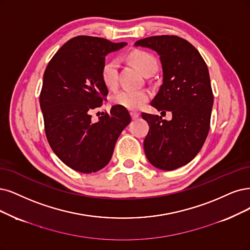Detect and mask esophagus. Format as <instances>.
Masks as SVG:
<instances>
[{
    "label": "esophagus",
    "mask_w": 250,
    "mask_h": 250,
    "mask_svg": "<svg viewBox=\"0 0 250 250\" xmlns=\"http://www.w3.org/2000/svg\"><path fill=\"white\" fill-rule=\"evenodd\" d=\"M139 115H140V113L135 112V111H132V112H131V116H132V118H133V119L138 118V117H139Z\"/></svg>",
    "instance_id": "esophagus-1"
}]
</instances>
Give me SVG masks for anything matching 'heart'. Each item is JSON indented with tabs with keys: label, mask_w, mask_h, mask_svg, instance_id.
I'll use <instances>...</instances> for the list:
<instances>
[{
	"label": "heart",
	"mask_w": 250,
	"mask_h": 250,
	"mask_svg": "<svg viewBox=\"0 0 250 250\" xmlns=\"http://www.w3.org/2000/svg\"><path fill=\"white\" fill-rule=\"evenodd\" d=\"M128 60L144 75L152 70H156V66H158L152 55L144 51H134L130 53ZM118 66L119 62L117 60H111L105 62L102 68V80L109 88H114L117 85ZM149 98L150 92L146 89H122L113 95L112 102L115 105L122 106L127 110H138L149 100Z\"/></svg>",
	"instance_id": "obj_1"
}]
</instances>
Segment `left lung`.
Instances as JSON below:
<instances>
[{"mask_svg": "<svg viewBox=\"0 0 250 250\" xmlns=\"http://www.w3.org/2000/svg\"><path fill=\"white\" fill-rule=\"evenodd\" d=\"M135 46L160 55L163 84L150 105L172 112L169 122L142 113L149 125L144 139L146 158L158 169H178L195 159L209 132L213 94L207 64L188 41L177 36H152Z\"/></svg>", "mask_w": 250, "mask_h": 250, "instance_id": "8db88e82", "label": "left lung"}]
</instances>
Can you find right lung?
Returning <instances> with one entry per match:
<instances>
[{
	"label": "right lung",
	"mask_w": 250,
	"mask_h": 250,
	"mask_svg": "<svg viewBox=\"0 0 250 250\" xmlns=\"http://www.w3.org/2000/svg\"><path fill=\"white\" fill-rule=\"evenodd\" d=\"M125 45L78 36L64 43L46 67L40 95L46 137L53 152L73 170L88 174L103 169L131 123L128 111L118 105L97 123L89 114L108 95L101 76L105 57Z\"/></svg>",
	"instance_id": "1"
}]
</instances>
